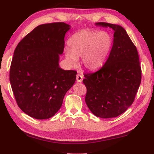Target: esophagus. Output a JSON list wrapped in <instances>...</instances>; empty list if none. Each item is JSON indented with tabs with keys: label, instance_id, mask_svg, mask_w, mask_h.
<instances>
[{
	"label": "esophagus",
	"instance_id": "obj_1",
	"mask_svg": "<svg viewBox=\"0 0 154 154\" xmlns=\"http://www.w3.org/2000/svg\"><path fill=\"white\" fill-rule=\"evenodd\" d=\"M76 81L78 82H81L82 81V76L81 74L76 75Z\"/></svg>",
	"mask_w": 154,
	"mask_h": 154
}]
</instances>
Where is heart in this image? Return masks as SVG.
I'll return each instance as SVG.
<instances>
[{"instance_id": "heart-1", "label": "heart", "mask_w": 154, "mask_h": 154, "mask_svg": "<svg viewBox=\"0 0 154 154\" xmlns=\"http://www.w3.org/2000/svg\"><path fill=\"white\" fill-rule=\"evenodd\" d=\"M69 48L64 50L68 62L75 65L78 57H81L82 64L87 69L97 70L103 65L112 45V40L108 32L82 30L70 37Z\"/></svg>"}]
</instances>
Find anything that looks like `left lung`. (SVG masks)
<instances>
[{"instance_id": "8db88e82", "label": "left lung", "mask_w": 154, "mask_h": 154, "mask_svg": "<svg viewBox=\"0 0 154 154\" xmlns=\"http://www.w3.org/2000/svg\"><path fill=\"white\" fill-rule=\"evenodd\" d=\"M96 26L114 30L113 45L104 65L84 75L87 88L85 103L100 118L116 117L134 101L141 82V67L137 48L121 26L104 22Z\"/></svg>"}]
</instances>
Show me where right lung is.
<instances>
[{"label":"right lung","instance_id":"right-lung-1","mask_svg":"<svg viewBox=\"0 0 154 154\" xmlns=\"http://www.w3.org/2000/svg\"><path fill=\"white\" fill-rule=\"evenodd\" d=\"M71 26L42 24L18 44L10 66V81L17 103L31 117L46 119L61 108L77 72L59 66L64 36Z\"/></svg>","mask_w":154,"mask_h":154}]
</instances>
